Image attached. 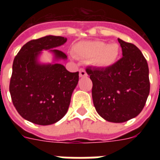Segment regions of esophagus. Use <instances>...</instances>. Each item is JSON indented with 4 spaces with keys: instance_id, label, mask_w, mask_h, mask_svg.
Listing matches in <instances>:
<instances>
[{
    "instance_id": "1",
    "label": "esophagus",
    "mask_w": 160,
    "mask_h": 160,
    "mask_svg": "<svg viewBox=\"0 0 160 160\" xmlns=\"http://www.w3.org/2000/svg\"><path fill=\"white\" fill-rule=\"evenodd\" d=\"M87 76V73L84 69H80V77H85Z\"/></svg>"
}]
</instances>
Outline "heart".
Listing matches in <instances>:
<instances>
[{"label": "heart", "mask_w": 160, "mask_h": 160, "mask_svg": "<svg viewBox=\"0 0 160 160\" xmlns=\"http://www.w3.org/2000/svg\"><path fill=\"white\" fill-rule=\"evenodd\" d=\"M77 57L90 60L93 65L101 69H108L117 62L120 55V46L116 42L106 44L102 41L80 42L73 47Z\"/></svg>", "instance_id": "obj_1"}]
</instances>
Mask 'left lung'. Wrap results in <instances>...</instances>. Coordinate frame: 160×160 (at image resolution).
<instances>
[{
  "instance_id": "1",
  "label": "left lung",
  "mask_w": 160,
  "mask_h": 160,
  "mask_svg": "<svg viewBox=\"0 0 160 160\" xmlns=\"http://www.w3.org/2000/svg\"><path fill=\"white\" fill-rule=\"evenodd\" d=\"M122 58L108 69L91 68L92 99L96 111L106 121L123 123L142 111L149 94V67L134 44L118 39Z\"/></svg>"
}]
</instances>
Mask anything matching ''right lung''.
<instances>
[{
    "label": "right lung",
    "instance_id": "1",
    "mask_svg": "<svg viewBox=\"0 0 160 160\" xmlns=\"http://www.w3.org/2000/svg\"><path fill=\"white\" fill-rule=\"evenodd\" d=\"M67 39L46 36L25 44L13 61L10 93L14 106L26 120L49 125L67 113L79 72L71 73L60 64L67 55L57 50ZM43 50L53 56L51 63L39 60Z\"/></svg>",
    "mask_w": 160,
    "mask_h": 160
}]
</instances>
